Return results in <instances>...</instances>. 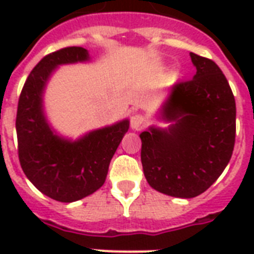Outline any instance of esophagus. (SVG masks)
<instances>
[{
  "mask_svg": "<svg viewBox=\"0 0 254 254\" xmlns=\"http://www.w3.org/2000/svg\"><path fill=\"white\" fill-rule=\"evenodd\" d=\"M145 125H146V119H145L142 115L131 116V119H130L131 129H134V130H138V129H142Z\"/></svg>",
  "mask_w": 254,
  "mask_h": 254,
  "instance_id": "esophagus-1",
  "label": "esophagus"
}]
</instances>
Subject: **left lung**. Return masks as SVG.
<instances>
[{"mask_svg":"<svg viewBox=\"0 0 254 254\" xmlns=\"http://www.w3.org/2000/svg\"><path fill=\"white\" fill-rule=\"evenodd\" d=\"M192 80L171 87L159 111L169 123L139 134L147 183L169 196L190 199L215 183L232 157L236 103L219 65L191 53Z\"/></svg>","mask_w":254,"mask_h":254,"instance_id":"obj_1","label":"left lung"}]
</instances>
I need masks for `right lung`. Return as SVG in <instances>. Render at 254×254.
<instances>
[{"label":"right lung","instance_id":"obj_1","mask_svg":"<svg viewBox=\"0 0 254 254\" xmlns=\"http://www.w3.org/2000/svg\"><path fill=\"white\" fill-rule=\"evenodd\" d=\"M89 59L83 47L50 54L34 67L18 101L15 129L22 170L42 193L63 203L80 200L104 185L112 157L129 129L125 119L71 139L50 125L43 105L50 77L59 65Z\"/></svg>","mask_w":254,"mask_h":254}]
</instances>
